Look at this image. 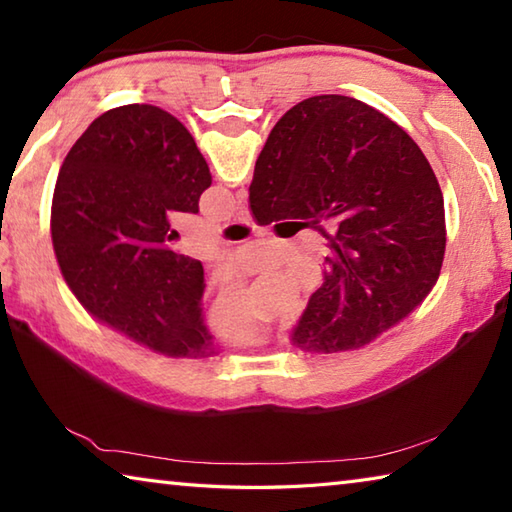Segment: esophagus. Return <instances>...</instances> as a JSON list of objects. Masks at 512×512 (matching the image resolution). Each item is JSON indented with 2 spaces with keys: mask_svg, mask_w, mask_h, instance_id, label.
Wrapping results in <instances>:
<instances>
[{
  "mask_svg": "<svg viewBox=\"0 0 512 512\" xmlns=\"http://www.w3.org/2000/svg\"><path fill=\"white\" fill-rule=\"evenodd\" d=\"M235 223H250L253 219H250V212H248V207H239L237 210V214H235V219H232Z\"/></svg>",
  "mask_w": 512,
  "mask_h": 512,
  "instance_id": "1",
  "label": "esophagus"
}]
</instances>
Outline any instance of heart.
<instances>
[{
  "instance_id": "heart-1",
  "label": "heart",
  "mask_w": 512,
  "mask_h": 512,
  "mask_svg": "<svg viewBox=\"0 0 512 512\" xmlns=\"http://www.w3.org/2000/svg\"><path fill=\"white\" fill-rule=\"evenodd\" d=\"M221 332L225 334V339H230L232 343H253L262 336V323H259V318L255 314L246 320H239L235 325L223 327Z\"/></svg>"
}]
</instances>
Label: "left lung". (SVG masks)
<instances>
[{"label": "left lung", "instance_id": "8db88e82", "mask_svg": "<svg viewBox=\"0 0 512 512\" xmlns=\"http://www.w3.org/2000/svg\"><path fill=\"white\" fill-rule=\"evenodd\" d=\"M212 185L194 137L167 110L103 112L69 149L51 201L63 280L99 323L173 359L214 354L198 259L169 244V212H198Z\"/></svg>", "mask_w": 512, "mask_h": 512}]
</instances>
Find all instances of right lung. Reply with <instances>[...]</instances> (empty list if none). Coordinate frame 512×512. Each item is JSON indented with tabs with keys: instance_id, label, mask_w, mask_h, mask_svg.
<instances>
[{
	"instance_id": "1",
	"label": "right lung",
	"mask_w": 512,
	"mask_h": 512,
	"mask_svg": "<svg viewBox=\"0 0 512 512\" xmlns=\"http://www.w3.org/2000/svg\"><path fill=\"white\" fill-rule=\"evenodd\" d=\"M248 192L259 225L336 221L323 284L291 334L300 350H359L436 287L447 244L436 173L395 121L363 101L320 94L284 112Z\"/></svg>"
}]
</instances>
